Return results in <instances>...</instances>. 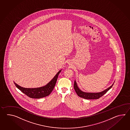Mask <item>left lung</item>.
I'll list each match as a JSON object with an SVG mask.
<instances>
[{
  "instance_id": "obj_1",
  "label": "left lung",
  "mask_w": 130,
  "mask_h": 130,
  "mask_svg": "<svg viewBox=\"0 0 130 130\" xmlns=\"http://www.w3.org/2000/svg\"><path fill=\"white\" fill-rule=\"evenodd\" d=\"M113 85V84L112 86H110V87H109L108 88L104 90V91L101 92L87 93V92H84L83 91H81L77 87L76 82L75 81L74 83V88L76 92L77 93V94L79 97L85 99H87V100H94V99H99L100 97H102L112 87Z\"/></svg>"
}]
</instances>
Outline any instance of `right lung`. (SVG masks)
Segmentation results:
<instances>
[{"instance_id": "right-lung-1", "label": "right lung", "mask_w": 130, "mask_h": 130, "mask_svg": "<svg viewBox=\"0 0 130 130\" xmlns=\"http://www.w3.org/2000/svg\"><path fill=\"white\" fill-rule=\"evenodd\" d=\"M59 71L53 77L52 80L46 86L36 88H25L19 86L17 84L14 82V84L18 88L22 91L23 93L27 95L30 98L33 99H40L42 98L48 96L52 92L55 87L56 83L58 77V75L61 72Z\"/></svg>"}]
</instances>
